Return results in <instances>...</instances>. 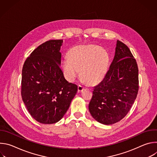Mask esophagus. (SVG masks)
I'll return each instance as SVG.
<instances>
[{
    "mask_svg": "<svg viewBox=\"0 0 157 157\" xmlns=\"http://www.w3.org/2000/svg\"><path fill=\"white\" fill-rule=\"evenodd\" d=\"M84 89V87L81 85H79L78 86V93H81L82 92L83 90Z\"/></svg>",
    "mask_w": 157,
    "mask_h": 157,
    "instance_id": "34e87169",
    "label": "esophagus"
}]
</instances>
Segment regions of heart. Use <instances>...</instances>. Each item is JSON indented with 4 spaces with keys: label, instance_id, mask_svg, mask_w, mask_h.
<instances>
[{
    "label": "heart",
    "instance_id": "heart-1",
    "mask_svg": "<svg viewBox=\"0 0 157 157\" xmlns=\"http://www.w3.org/2000/svg\"><path fill=\"white\" fill-rule=\"evenodd\" d=\"M68 58L61 62L66 79L74 82L79 75L90 84H96L104 78L107 72L109 56L107 51L94 44L77 46L71 48Z\"/></svg>",
    "mask_w": 157,
    "mask_h": 157
}]
</instances>
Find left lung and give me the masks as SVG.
<instances>
[{
    "label": "left lung",
    "instance_id": "obj_1",
    "mask_svg": "<svg viewBox=\"0 0 157 157\" xmlns=\"http://www.w3.org/2000/svg\"><path fill=\"white\" fill-rule=\"evenodd\" d=\"M138 91L136 60L127 46L117 40L113 62L102 81L93 88L89 113L101 124H115L127 114Z\"/></svg>",
    "mask_w": 157,
    "mask_h": 157
}]
</instances>
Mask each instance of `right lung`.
<instances>
[{"label": "right lung", "instance_id": "1", "mask_svg": "<svg viewBox=\"0 0 157 157\" xmlns=\"http://www.w3.org/2000/svg\"><path fill=\"white\" fill-rule=\"evenodd\" d=\"M63 43V40H52L40 44L22 69V100L32 117L41 124L59 121L78 91L77 85L67 81L60 68Z\"/></svg>", "mask_w": 157, "mask_h": 157}]
</instances>
